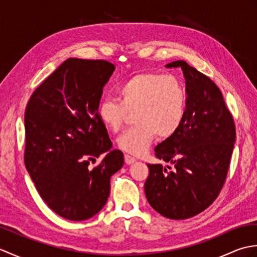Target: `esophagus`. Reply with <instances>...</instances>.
Segmentation results:
<instances>
[{"instance_id":"1","label":"esophagus","mask_w":257,"mask_h":257,"mask_svg":"<svg viewBox=\"0 0 257 257\" xmlns=\"http://www.w3.org/2000/svg\"><path fill=\"white\" fill-rule=\"evenodd\" d=\"M124 162L127 163V165H133L134 162H136V159L134 157L129 156V155H124Z\"/></svg>"}]
</instances>
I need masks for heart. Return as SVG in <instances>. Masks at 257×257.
Masks as SVG:
<instances>
[{"label": "heart", "instance_id": "heart-1", "mask_svg": "<svg viewBox=\"0 0 257 257\" xmlns=\"http://www.w3.org/2000/svg\"><path fill=\"white\" fill-rule=\"evenodd\" d=\"M120 101L110 97L101 99L98 117L112 133H118L134 113L136 125L117 140L122 151L144 155L159 136L170 138L184 121L187 91L176 76L143 72L130 76L118 86Z\"/></svg>", "mask_w": 257, "mask_h": 257}]
</instances>
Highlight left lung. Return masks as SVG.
<instances>
[{"label":"left lung","instance_id":"obj_1","mask_svg":"<svg viewBox=\"0 0 257 257\" xmlns=\"http://www.w3.org/2000/svg\"><path fill=\"white\" fill-rule=\"evenodd\" d=\"M168 68H181L185 78L187 112L172 137L158 145V159L173 169L148 165L147 200L171 220L190 219L207 209L225 183L236 130L232 113L214 81L184 61Z\"/></svg>","mask_w":257,"mask_h":257}]
</instances>
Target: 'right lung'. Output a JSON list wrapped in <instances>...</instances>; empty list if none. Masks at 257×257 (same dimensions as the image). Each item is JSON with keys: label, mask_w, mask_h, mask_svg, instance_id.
<instances>
[{"label": "right lung", "mask_w": 257, "mask_h": 257, "mask_svg": "<svg viewBox=\"0 0 257 257\" xmlns=\"http://www.w3.org/2000/svg\"><path fill=\"white\" fill-rule=\"evenodd\" d=\"M114 65L68 58L33 92L25 109L24 162L41 198L70 221L90 219L106 204L110 178L123 166L98 117ZM102 153L94 169L89 168Z\"/></svg>", "instance_id": "1"}]
</instances>
